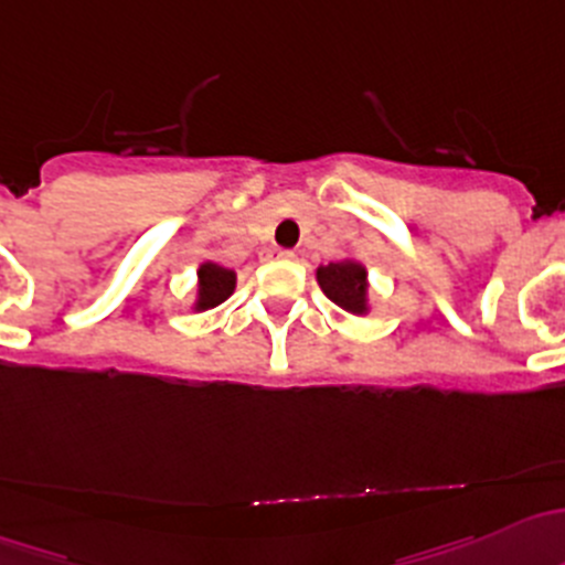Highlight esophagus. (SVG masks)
Returning <instances> with one entry per match:
<instances>
[{
	"instance_id": "esophagus-1",
	"label": "esophagus",
	"mask_w": 565,
	"mask_h": 565,
	"mask_svg": "<svg viewBox=\"0 0 565 565\" xmlns=\"http://www.w3.org/2000/svg\"><path fill=\"white\" fill-rule=\"evenodd\" d=\"M270 256H276V259H292V250H287V248H276V250H270Z\"/></svg>"
}]
</instances>
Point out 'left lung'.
I'll list each match as a JSON object with an SVG mask.
<instances>
[{
	"label": "left lung",
	"instance_id": "obj_1",
	"mask_svg": "<svg viewBox=\"0 0 565 565\" xmlns=\"http://www.w3.org/2000/svg\"><path fill=\"white\" fill-rule=\"evenodd\" d=\"M317 281L339 309L355 317L369 311V273L361 262L339 259L330 262V265H319Z\"/></svg>",
	"mask_w": 565,
	"mask_h": 565
}]
</instances>
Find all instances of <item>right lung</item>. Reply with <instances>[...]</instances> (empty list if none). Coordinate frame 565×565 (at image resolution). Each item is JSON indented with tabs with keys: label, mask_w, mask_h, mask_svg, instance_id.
Here are the masks:
<instances>
[{
	"label": "right lung",
	"mask_w": 565,
	"mask_h": 565,
	"mask_svg": "<svg viewBox=\"0 0 565 565\" xmlns=\"http://www.w3.org/2000/svg\"><path fill=\"white\" fill-rule=\"evenodd\" d=\"M196 276H199V284H196V303H193V311L215 309V306H221L232 292H235V284H237L235 270L221 267L218 262H202Z\"/></svg>",
	"instance_id": "right-lung-1"
}]
</instances>
